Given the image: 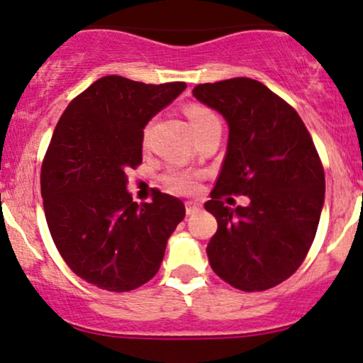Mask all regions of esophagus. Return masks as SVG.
Listing matches in <instances>:
<instances>
[{
    "instance_id": "esophagus-1",
    "label": "esophagus",
    "mask_w": 363,
    "mask_h": 363,
    "mask_svg": "<svg viewBox=\"0 0 363 363\" xmlns=\"http://www.w3.org/2000/svg\"><path fill=\"white\" fill-rule=\"evenodd\" d=\"M201 210V205L196 201H186V213L187 215H194Z\"/></svg>"
}]
</instances>
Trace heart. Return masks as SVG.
Wrapping results in <instances>:
<instances>
[{
    "label": "heart",
    "instance_id": "obj_1",
    "mask_svg": "<svg viewBox=\"0 0 363 363\" xmlns=\"http://www.w3.org/2000/svg\"><path fill=\"white\" fill-rule=\"evenodd\" d=\"M186 116L189 119L191 126H193L196 135L203 133L211 124L218 123L216 116L210 109L203 106H189L186 107ZM167 184L172 187L174 191L179 193H189L196 187V177L189 172H170L167 176Z\"/></svg>",
    "mask_w": 363,
    "mask_h": 363
}]
</instances>
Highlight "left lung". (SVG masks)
Returning <instances> with one entry per match:
<instances>
[{"instance_id":"left-lung-1","label":"left lung","mask_w":363,"mask_h":363,"mask_svg":"<svg viewBox=\"0 0 363 363\" xmlns=\"http://www.w3.org/2000/svg\"><path fill=\"white\" fill-rule=\"evenodd\" d=\"M193 95L223 116L227 153L206 211L218 228L206 247L228 285L261 291L291 277L309 252L324 205V169L301 116L268 86L230 78L194 86ZM244 194L247 207L221 196Z\"/></svg>"}]
</instances>
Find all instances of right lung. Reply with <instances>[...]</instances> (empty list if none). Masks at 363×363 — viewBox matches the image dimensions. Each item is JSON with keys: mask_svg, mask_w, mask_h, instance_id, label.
Returning <instances> with one entry per match:
<instances>
[{"mask_svg": "<svg viewBox=\"0 0 363 363\" xmlns=\"http://www.w3.org/2000/svg\"><path fill=\"white\" fill-rule=\"evenodd\" d=\"M186 83L147 85L109 74L62 112L40 170L44 213L57 251L99 289L129 291L160 268L184 203L155 191L133 201L128 170L143 160V129Z\"/></svg>", "mask_w": 363, "mask_h": 363, "instance_id": "add662e5", "label": "right lung"}]
</instances>
